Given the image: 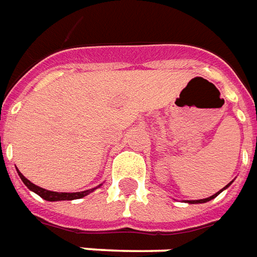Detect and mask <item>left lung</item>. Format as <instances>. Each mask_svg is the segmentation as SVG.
<instances>
[{
	"mask_svg": "<svg viewBox=\"0 0 257 257\" xmlns=\"http://www.w3.org/2000/svg\"><path fill=\"white\" fill-rule=\"evenodd\" d=\"M230 184H227V185H225L223 190H225L227 187H230ZM223 190H221V191H223ZM221 191H220V192H221ZM220 192H217V194H220ZM217 194H214V195H212L210 198H206V199H199V201H190V203H205V202L210 201V199H213V198H216V196H217Z\"/></svg>",
	"mask_w": 257,
	"mask_h": 257,
	"instance_id": "left-lung-1",
	"label": "left lung"
}]
</instances>
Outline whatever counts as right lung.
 <instances>
[{
    "label": "right lung",
    "mask_w": 257,
    "mask_h": 257,
    "mask_svg": "<svg viewBox=\"0 0 257 257\" xmlns=\"http://www.w3.org/2000/svg\"><path fill=\"white\" fill-rule=\"evenodd\" d=\"M19 177L22 178V181L25 183L29 190H32L33 192H36L37 195H40L43 199L45 201H73V199H80V198H83V196L88 195L91 191L94 190H87V191H81V192H54V191H48L44 190V188H41V187H37V185H34L32 181H29L22 173H19Z\"/></svg>",
    "instance_id": "obj_1"
}]
</instances>
